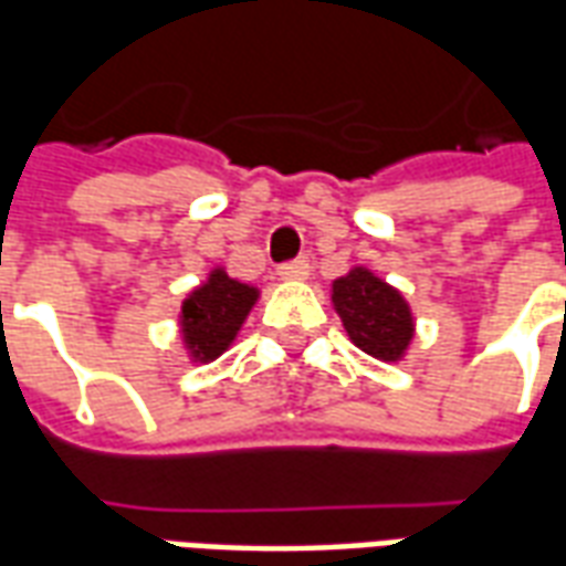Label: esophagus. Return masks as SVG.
Instances as JSON below:
<instances>
[{"instance_id": "34e87169", "label": "esophagus", "mask_w": 566, "mask_h": 566, "mask_svg": "<svg viewBox=\"0 0 566 566\" xmlns=\"http://www.w3.org/2000/svg\"><path fill=\"white\" fill-rule=\"evenodd\" d=\"M279 275H282L284 282H300V279H306L308 275V260L296 258V260H287L279 266Z\"/></svg>"}]
</instances>
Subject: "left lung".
Returning <instances> with one entry per match:
<instances>
[{
    "label": "left lung",
    "instance_id": "obj_1",
    "mask_svg": "<svg viewBox=\"0 0 566 566\" xmlns=\"http://www.w3.org/2000/svg\"><path fill=\"white\" fill-rule=\"evenodd\" d=\"M333 306L343 318L348 339L379 360H400L412 343V312L400 291L364 266L333 282Z\"/></svg>",
    "mask_w": 566,
    "mask_h": 566
}]
</instances>
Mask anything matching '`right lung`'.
<instances>
[{
  "label": "right lung",
  "mask_w": 566,
  "mask_h": 566,
  "mask_svg": "<svg viewBox=\"0 0 566 566\" xmlns=\"http://www.w3.org/2000/svg\"><path fill=\"white\" fill-rule=\"evenodd\" d=\"M258 303V287L230 279L223 270H211L209 282L190 291L181 303V336L197 364L221 357L245 324Z\"/></svg>",
  "instance_id": "right-lung-1"
}]
</instances>
